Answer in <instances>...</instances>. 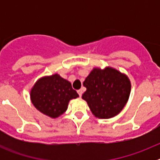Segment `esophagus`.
Wrapping results in <instances>:
<instances>
[{
  "instance_id": "obj_1",
  "label": "esophagus",
  "mask_w": 160,
  "mask_h": 160,
  "mask_svg": "<svg viewBox=\"0 0 160 160\" xmlns=\"http://www.w3.org/2000/svg\"><path fill=\"white\" fill-rule=\"evenodd\" d=\"M78 94L79 97H81L82 94V90H78Z\"/></svg>"
}]
</instances>
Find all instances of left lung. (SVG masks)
Here are the masks:
<instances>
[{
	"label": "left lung",
	"instance_id": "left-lung-1",
	"mask_svg": "<svg viewBox=\"0 0 160 160\" xmlns=\"http://www.w3.org/2000/svg\"><path fill=\"white\" fill-rule=\"evenodd\" d=\"M83 86L87 91L82 98L87 102L94 116L110 118L122 111L131 92V82L125 74L115 69L94 68Z\"/></svg>",
	"mask_w": 160,
	"mask_h": 160
}]
</instances>
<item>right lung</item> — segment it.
<instances>
[{
	"mask_svg": "<svg viewBox=\"0 0 160 160\" xmlns=\"http://www.w3.org/2000/svg\"><path fill=\"white\" fill-rule=\"evenodd\" d=\"M78 97V94L72 88L71 83L57 73L39 79L30 92L33 106L51 118L62 114L67 110L70 100Z\"/></svg>",
	"mask_w": 160,
	"mask_h": 160,
	"instance_id": "1",
	"label": "right lung"
}]
</instances>
